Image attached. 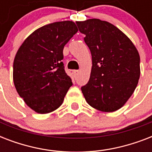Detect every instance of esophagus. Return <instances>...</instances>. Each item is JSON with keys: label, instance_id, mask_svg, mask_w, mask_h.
Here are the masks:
<instances>
[{"label": "esophagus", "instance_id": "34e87169", "mask_svg": "<svg viewBox=\"0 0 152 152\" xmlns=\"http://www.w3.org/2000/svg\"><path fill=\"white\" fill-rule=\"evenodd\" d=\"M72 73H73V76L76 77V76H78V74H79V71L78 70H74L73 72H72Z\"/></svg>", "mask_w": 152, "mask_h": 152}]
</instances>
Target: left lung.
Returning <instances> with one entry per match:
<instances>
[{"label": "left lung", "instance_id": "left-lung-1", "mask_svg": "<svg viewBox=\"0 0 152 152\" xmlns=\"http://www.w3.org/2000/svg\"><path fill=\"white\" fill-rule=\"evenodd\" d=\"M85 34L92 67L81 91L86 101L102 112L121 108L137 88L140 75V55L132 42L112 23L99 19L77 21Z\"/></svg>", "mask_w": 152, "mask_h": 152}]
</instances>
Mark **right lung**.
Here are the masks:
<instances>
[{"mask_svg":"<svg viewBox=\"0 0 152 152\" xmlns=\"http://www.w3.org/2000/svg\"><path fill=\"white\" fill-rule=\"evenodd\" d=\"M77 31L72 21L50 23L35 30L18 50L13 62L14 85L36 113L57 110L72 85L61 60L64 46Z\"/></svg>","mask_w":152,"mask_h":152,"instance_id":"right-lung-1","label":"right lung"}]
</instances>
